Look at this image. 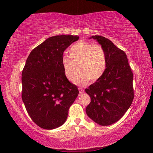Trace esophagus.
I'll return each mask as SVG.
<instances>
[{"label":"esophagus","mask_w":153,"mask_h":153,"mask_svg":"<svg viewBox=\"0 0 153 153\" xmlns=\"http://www.w3.org/2000/svg\"><path fill=\"white\" fill-rule=\"evenodd\" d=\"M79 94H80V95H81V94H82L83 92H84V91H83V88H79Z\"/></svg>","instance_id":"1"}]
</instances>
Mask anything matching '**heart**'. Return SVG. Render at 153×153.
<instances>
[{
	"label": "heart",
	"mask_w": 153,
	"mask_h": 153,
	"mask_svg": "<svg viewBox=\"0 0 153 153\" xmlns=\"http://www.w3.org/2000/svg\"><path fill=\"white\" fill-rule=\"evenodd\" d=\"M69 51L70 55L65 54L61 59L64 74L68 80H72L76 65L79 70L73 78L76 84H87L90 80L95 82L103 76L107 66V56L102 46L79 41Z\"/></svg>",
	"instance_id": "b5f03b06"
}]
</instances>
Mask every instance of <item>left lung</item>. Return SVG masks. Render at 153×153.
I'll return each mask as SVG.
<instances>
[{"instance_id":"left-lung-1","label":"left lung","mask_w":153,"mask_h":153,"mask_svg":"<svg viewBox=\"0 0 153 153\" xmlns=\"http://www.w3.org/2000/svg\"><path fill=\"white\" fill-rule=\"evenodd\" d=\"M91 38L105 50L107 66L103 76L85 89L91 97L85 111L94 122L106 126L120 120L130 107L134 97L133 73L125 51L104 37L94 35Z\"/></svg>"}]
</instances>
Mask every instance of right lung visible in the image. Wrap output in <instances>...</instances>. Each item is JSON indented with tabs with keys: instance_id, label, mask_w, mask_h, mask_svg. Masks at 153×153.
Listing matches in <instances>:
<instances>
[{
	"instance_id": "1",
	"label": "right lung",
	"mask_w": 153,
	"mask_h": 153,
	"mask_svg": "<svg viewBox=\"0 0 153 153\" xmlns=\"http://www.w3.org/2000/svg\"><path fill=\"white\" fill-rule=\"evenodd\" d=\"M78 39L72 35L49 37L27 58L22 71V100L31 119L41 128L61 126L79 95L78 88L66 78L61 63L65 50Z\"/></svg>"
}]
</instances>
